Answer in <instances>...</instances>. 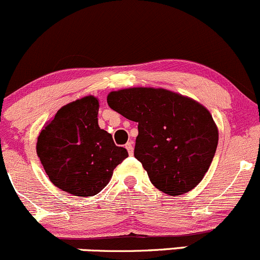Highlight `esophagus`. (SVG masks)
I'll return each mask as SVG.
<instances>
[{
    "label": "esophagus",
    "instance_id": "34e87169",
    "mask_svg": "<svg viewBox=\"0 0 260 260\" xmlns=\"http://www.w3.org/2000/svg\"><path fill=\"white\" fill-rule=\"evenodd\" d=\"M125 149L128 150V154H129V155H133L135 148H133V142L132 141H129V142H127V143H125Z\"/></svg>",
    "mask_w": 260,
    "mask_h": 260
}]
</instances>
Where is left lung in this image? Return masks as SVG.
<instances>
[{
    "label": "left lung",
    "instance_id": "8db88e82",
    "mask_svg": "<svg viewBox=\"0 0 260 260\" xmlns=\"http://www.w3.org/2000/svg\"><path fill=\"white\" fill-rule=\"evenodd\" d=\"M107 104L138 122L135 156L156 189L178 196L202 180L218 143L217 127L202 105L152 87L112 91Z\"/></svg>",
    "mask_w": 260,
    "mask_h": 260
}]
</instances>
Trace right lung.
Returning <instances> with one entry per match:
<instances>
[{
	"mask_svg": "<svg viewBox=\"0 0 260 260\" xmlns=\"http://www.w3.org/2000/svg\"><path fill=\"white\" fill-rule=\"evenodd\" d=\"M99 101L86 96L61 107L42 129L37 154L50 181L75 196L104 189L113 169L128 156L98 123Z\"/></svg>",
	"mask_w": 260,
	"mask_h": 260,
	"instance_id": "right-lung-1",
	"label": "right lung"
}]
</instances>
